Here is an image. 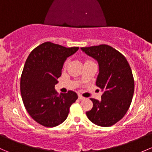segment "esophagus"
I'll return each mask as SVG.
<instances>
[{
  "label": "esophagus",
  "mask_w": 152,
  "mask_h": 152,
  "mask_svg": "<svg viewBox=\"0 0 152 152\" xmlns=\"http://www.w3.org/2000/svg\"><path fill=\"white\" fill-rule=\"evenodd\" d=\"M85 98L84 97V96H82V95H79V99H80V100H83V99H85Z\"/></svg>",
  "instance_id": "esophagus-1"
}]
</instances>
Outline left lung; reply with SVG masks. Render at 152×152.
<instances>
[{
    "instance_id": "8db88e82",
    "label": "left lung",
    "mask_w": 152,
    "mask_h": 152,
    "mask_svg": "<svg viewBox=\"0 0 152 152\" xmlns=\"http://www.w3.org/2000/svg\"><path fill=\"white\" fill-rule=\"evenodd\" d=\"M87 56L99 64L96 85L100 87L102 100L91 99L93 107L87 112L89 120L96 125L108 127L125 115L134 94V82L126 59L107 45L81 48Z\"/></svg>"
}]
</instances>
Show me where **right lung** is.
<instances>
[{
    "label": "right lung",
    "mask_w": 152,
    "mask_h": 152,
    "mask_svg": "<svg viewBox=\"0 0 152 152\" xmlns=\"http://www.w3.org/2000/svg\"><path fill=\"white\" fill-rule=\"evenodd\" d=\"M78 50L46 42L35 48L26 61L20 78L23 102L31 117L44 126L54 127L65 121L78 99L75 92L59 95L54 88L65 60Z\"/></svg>",
    "instance_id": "1"
}]
</instances>
